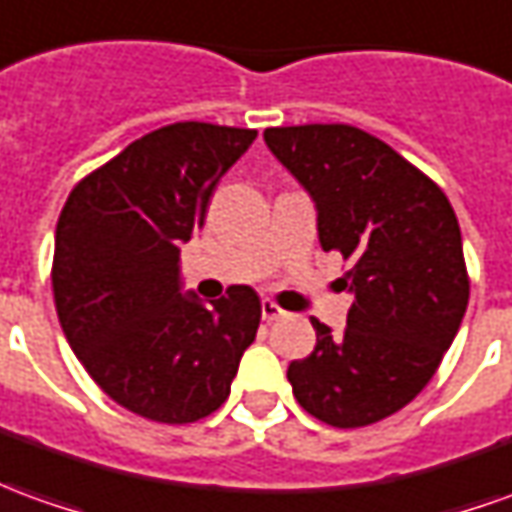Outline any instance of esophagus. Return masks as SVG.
<instances>
[{"mask_svg": "<svg viewBox=\"0 0 512 512\" xmlns=\"http://www.w3.org/2000/svg\"><path fill=\"white\" fill-rule=\"evenodd\" d=\"M260 313H263V321H266V324H271V321H280V318L285 316V310H282L280 305H274L271 299H263V302H260Z\"/></svg>", "mask_w": 512, "mask_h": 512, "instance_id": "1", "label": "esophagus"}]
</instances>
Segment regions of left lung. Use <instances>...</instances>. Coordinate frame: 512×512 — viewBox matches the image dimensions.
I'll list each match as a JSON object with an SVG mask.
<instances>
[{
	"label": "left lung",
	"instance_id": "left-lung-1",
	"mask_svg": "<svg viewBox=\"0 0 512 512\" xmlns=\"http://www.w3.org/2000/svg\"><path fill=\"white\" fill-rule=\"evenodd\" d=\"M268 149L313 196L318 241L349 263L355 293L332 335L310 318L316 349L288 366L296 402L338 430L410 405L455 341L468 305L460 224L441 188L352 124L268 127Z\"/></svg>",
	"mask_w": 512,
	"mask_h": 512
}]
</instances>
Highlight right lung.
<instances>
[{
	"label": "right lung",
	"instance_id": "right-lung-1",
	"mask_svg": "<svg viewBox=\"0 0 512 512\" xmlns=\"http://www.w3.org/2000/svg\"><path fill=\"white\" fill-rule=\"evenodd\" d=\"M257 130L177 121L132 141L71 188L52 291L91 380L135 416L191 424L216 413L260 327L249 285L205 307L180 293V244Z\"/></svg>",
	"mask_w": 512,
	"mask_h": 512
}]
</instances>
